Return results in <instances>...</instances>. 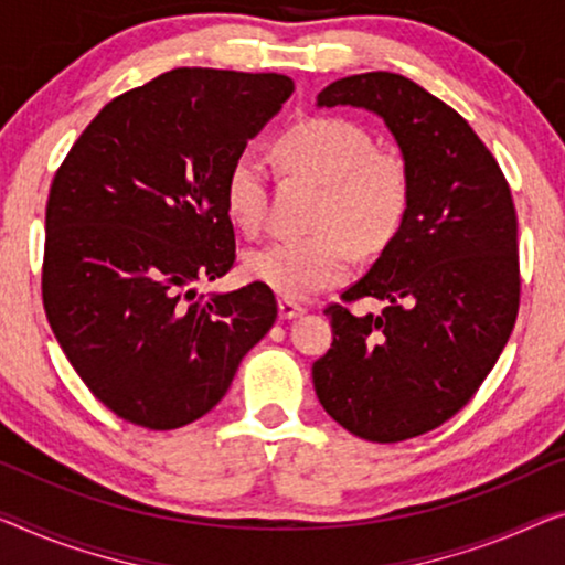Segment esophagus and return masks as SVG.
Segmentation results:
<instances>
[{
    "label": "esophagus",
    "mask_w": 565,
    "mask_h": 565,
    "mask_svg": "<svg viewBox=\"0 0 565 565\" xmlns=\"http://www.w3.org/2000/svg\"><path fill=\"white\" fill-rule=\"evenodd\" d=\"M277 316H280L282 320L300 318L302 316V306H298V302H292L288 298H282L280 302H277Z\"/></svg>",
    "instance_id": "34e87169"
}]
</instances>
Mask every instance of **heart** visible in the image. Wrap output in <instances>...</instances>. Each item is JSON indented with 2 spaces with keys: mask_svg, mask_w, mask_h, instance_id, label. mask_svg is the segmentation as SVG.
<instances>
[{
  "mask_svg": "<svg viewBox=\"0 0 565 565\" xmlns=\"http://www.w3.org/2000/svg\"><path fill=\"white\" fill-rule=\"evenodd\" d=\"M282 169L323 184L306 237L273 239L245 255V273L282 298H308L349 277L355 247H384L409 206V169L402 153L373 146L349 118L316 116L275 141ZM224 210L242 232L257 234L267 216V169L255 149L234 156L224 177Z\"/></svg>",
  "mask_w": 565,
  "mask_h": 565,
  "instance_id": "1",
  "label": "heart"
}]
</instances>
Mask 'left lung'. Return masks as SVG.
Returning a JSON list of instances; mask_svg holds the SVG:
<instances>
[{"label":"left lung","mask_w":565,"mask_h":565,"mask_svg":"<svg viewBox=\"0 0 565 565\" xmlns=\"http://www.w3.org/2000/svg\"><path fill=\"white\" fill-rule=\"evenodd\" d=\"M316 106L384 120L409 169V206L371 270L343 292L345 302L373 298L384 310L326 308L333 343L312 363V386L355 437H419L470 402L513 333V196L470 124L409 77H341Z\"/></svg>","instance_id":"left-lung-1"}]
</instances>
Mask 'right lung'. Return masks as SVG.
Wrapping results in <instances>:
<instances>
[{"label":"right lung","mask_w":565,"mask_h":565,"mask_svg":"<svg viewBox=\"0 0 565 565\" xmlns=\"http://www.w3.org/2000/svg\"><path fill=\"white\" fill-rule=\"evenodd\" d=\"M295 85L277 73L177 67L110 100L57 169L42 300L98 402L146 429L220 404L270 331L265 282L196 298L234 265L224 177Z\"/></svg>","instance_id":"1"}]
</instances>
